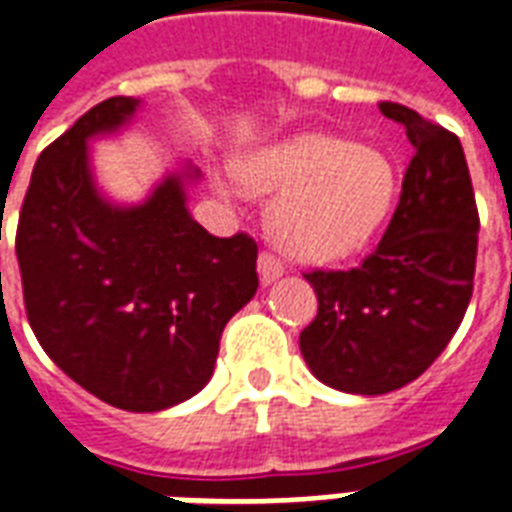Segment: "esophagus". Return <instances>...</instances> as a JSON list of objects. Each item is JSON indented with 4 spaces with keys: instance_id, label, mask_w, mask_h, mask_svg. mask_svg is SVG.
<instances>
[{
    "instance_id": "34e87169",
    "label": "esophagus",
    "mask_w": 512,
    "mask_h": 512,
    "mask_svg": "<svg viewBox=\"0 0 512 512\" xmlns=\"http://www.w3.org/2000/svg\"><path fill=\"white\" fill-rule=\"evenodd\" d=\"M257 271H260V282L271 285V282H276L279 276L285 274V263L271 255V252H263V255L257 257Z\"/></svg>"
}]
</instances>
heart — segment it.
<instances>
[{
    "label": "heart",
    "mask_w": 512,
    "mask_h": 512,
    "mask_svg": "<svg viewBox=\"0 0 512 512\" xmlns=\"http://www.w3.org/2000/svg\"><path fill=\"white\" fill-rule=\"evenodd\" d=\"M225 195H271L268 233L304 263L358 255L380 236L399 198V173L385 151L328 132H295L249 149L236 168H214Z\"/></svg>",
    "instance_id": "obj_1"
}]
</instances>
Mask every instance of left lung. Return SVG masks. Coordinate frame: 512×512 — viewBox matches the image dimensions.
Here are the masks:
<instances>
[{"mask_svg":"<svg viewBox=\"0 0 512 512\" xmlns=\"http://www.w3.org/2000/svg\"><path fill=\"white\" fill-rule=\"evenodd\" d=\"M380 111L415 149L399 206L361 266L306 274L317 317L301 331L314 377L361 396L404 388L448 347L472 298L480 230L461 140L399 102Z\"/></svg>","mask_w":512,"mask_h":512,"instance_id":"obj_1","label":"left lung"}]
</instances>
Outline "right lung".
Wrapping results in <instances>:
<instances>
[{
    "instance_id": "1",
    "label": "right lung",
    "mask_w": 512,
    "mask_h": 512,
    "mask_svg": "<svg viewBox=\"0 0 512 512\" xmlns=\"http://www.w3.org/2000/svg\"><path fill=\"white\" fill-rule=\"evenodd\" d=\"M138 108L135 97L100 102L40 154L15 255L48 358L111 407L160 412L211 380L227 320L257 293V244L211 236L192 219V165L143 203L102 195L89 140L119 132Z\"/></svg>"
}]
</instances>
